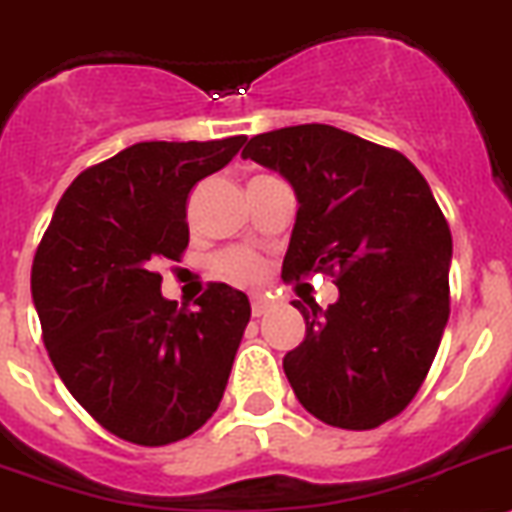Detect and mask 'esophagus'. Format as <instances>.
Returning <instances> with one entry per match:
<instances>
[{"label":"esophagus","mask_w":512,"mask_h":512,"mask_svg":"<svg viewBox=\"0 0 512 512\" xmlns=\"http://www.w3.org/2000/svg\"><path fill=\"white\" fill-rule=\"evenodd\" d=\"M270 309V302L265 296H252V317H263Z\"/></svg>","instance_id":"1"}]
</instances>
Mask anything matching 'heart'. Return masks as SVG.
Listing matches in <instances>:
<instances>
[{"label": "heart", "instance_id": "obj_1", "mask_svg": "<svg viewBox=\"0 0 512 512\" xmlns=\"http://www.w3.org/2000/svg\"><path fill=\"white\" fill-rule=\"evenodd\" d=\"M218 270H221L223 278H229L234 283H244V286L260 283L265 278L263 257H257L249 249H231V252L221 255Z\"/></svg>", "mask_w": 512, "mask_h": 512}]
</instances>
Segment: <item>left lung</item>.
<instances>
[{
  "mask_svg": "<svg viewBox=\"0 0 512 512\" xmlns=\"http://www.w3.org/2000/svg\"><path fill=\"white\" fill-rule=\"evenodd\" d=\"M242 158L278 171L299 203L283 281L336 273L328 309L294 302L307 322L283 356L296 398L330 427H380L422 388L450 315L453 239L427 179L330 124L255 135Z\"/></svg>",
  "mask_w": 512,
  "mask_h": 512,
  "instance_id": "8db88e82",
  "label": "left lung"
}]
</instances>
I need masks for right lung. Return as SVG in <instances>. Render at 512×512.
I'll list each match as a JSON object with an SVG mask.
<instances>
[{"label":"right lung","mask_w":512,"mask_h":512,"mask_svg":"<svg viewBox=\"0 0 512 512\" xmlns=\"http://www.w3.org/2000/svg\"><path fill=\"white\" fill-rule=\"evenodd\" d=\"M247 137L135 143L90 166L59 200L30 291L57 375L103 429L158 448L190 437L223 398L249 299L210 283L197 309L161 294L158 260H179L187 197Z\"/></svg>","instance_id":"1"}]
</instances>
